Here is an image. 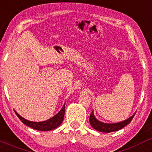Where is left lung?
<instances>
[{
    "mask_svg": "<svg viewBox=\"0 0 152 152\" xmlns=\"http://www.w3.org/2000/svg\"><path fill=\"white\" fill-rule=\"evenodd\" d=\"M135 114L136 113H134V115H131V117H129V118L126 119V120L123 121L115 123V124H107V123L100 121L98 120V119L95 118L93 110L90 116V124L93 129H95V130L98 131H100V132H113V131L121 130L123 128H124L126 126L128 125V124L131 121V120H132L133 118L134 117Z\"/></svg>",
    "mask_w": 152,
    "mask_h": 152,
    "instance_id": "1",
    "label": "left lung"
}]
</instances>
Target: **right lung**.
<instances>
[{
    "instance_id": "obj_1",
    "label": "right lung",
    "mask_w": 152,
    "mask_h": 152,
    "mask_svg": "<svg viewBox=\"0 0 152 152\" xmlns=\"http://www.w3.org/2000/svg\"><path fill=\"white\" fill-rule=\"evenodd\" d=\"M64 110H65V103L63 105L62 109H61L56 115H54L53 117H52L51 118H49L47 121L40 122H34L31 121L26 120L24 118L21 116L19 114L17 113L16 110H15V113H16L17 116L19 118L20 120H21L26 126H29L31 128H32V129H35V130L48 131L55 129L56 128H57L58 126H59L61 125L63 120H64Z\"/></svg>"
}]
</instances>
